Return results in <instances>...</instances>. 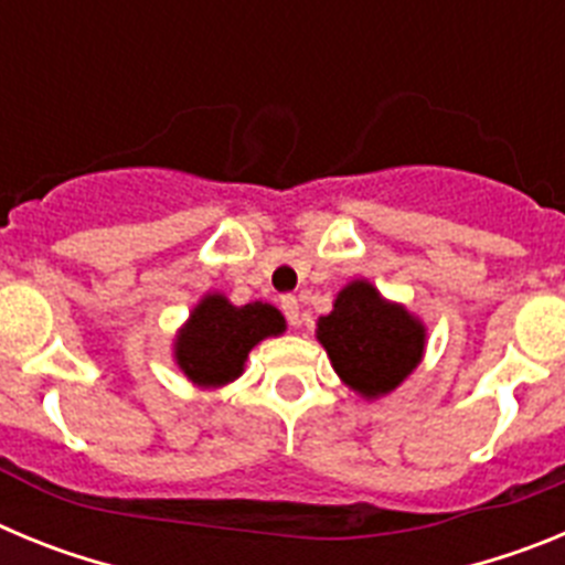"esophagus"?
<instances>
[{
    "label": "esophagus",
    "mask_w": 565,
    "mask_h": 565,
    "mask_svg": "<svg viewBox=\"0 0 565 565\" xmlns=\"http://www.w3.org/2000/svg\"><path fill=\"white\" fill-rule=\"evenodd\" d=\"M279 308H282V313H286V319H288V322H291V326H299V302H297V297H291V294H288V297H282V299H279Z\"/></svg>",
    "instance_id": "obj_1"
}]
</instances>
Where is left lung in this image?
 <instances>
[{"instance_id": "obj_1", "label": "left lung", "mask_w": 565, "mask_h": 565, "mask_svg": "<svg viewBox=\"0 0 565 565\" xmlns=\"http://www.w3.org/2000/svg\"><path fill=\"white\" fill-rule=\"evenodd\" d=\"M317 339L353 393L379 398L396 391L424 356L427 328L398 302H387L367 279H353L319 317Z\"/></svg>"}]
</instances>
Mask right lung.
<instances>
[{"label":"right lung","mask_w":565,"mask_h":565,"mask_svg":"<svg viewBox=\"0 0 565 565\" xmlns=\"http://www.w3.org/2000/svg\"><path fill=\"white\" fill-rule=\"evenodd\" d=\"M286 331V317L268 302L232 306L223 294H206L174 337V362L198 387H223L243 373L248 351Z\"/></svg>","instance_id":"right-lung-1"}]
</instances>
